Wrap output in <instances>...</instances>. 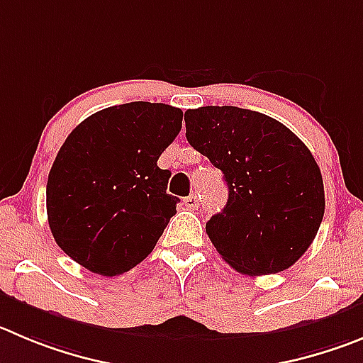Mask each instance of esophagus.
<instances>
[{
	"instance_id": "obj_1",
	"label": "esophagus",
	"mask_w": 363,
	"mask_h": 363,
	"mask_svg": "<svg viewBox=\"0 0 363 363\" xmlns=\"http://www.w3.org/2000/svg\"><path fill=\"white\" fill-rule=\"evenodd\" d=\"M184 204H186V208H189V209H197L199 206H201V201H199L197 195L193 193V195H189V197L184 199Z\"/></svg>"
}]
</instances>
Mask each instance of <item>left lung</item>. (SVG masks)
Returning a JSON list of instances; mask_svg holds the SVG:
<instances>
[{
	"mask_svg": "<svg viewBox=\"0 0 363 363\" xmlns=\"http://www.w3.org/2000/svg\"><path fill=\"white\" fill-rule=\"evenodd\" d=\"M186 138L222 170L225 208L206 223L236 272L267 276L306 252L324 216V184L306 145L274 118L233 105L184 114Z\"/></svg>",
	"mask_w": 363,
	"mask_h": 363,
	"instance_id": "obj_1",
	"label": "left lung"
}]
</instances>
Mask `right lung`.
<instances>
[{"label":"right lung","mask_w":363,"mask_h":363,"mask_svg":"<svg viewBox=\"0 0 363 363\" xmlns=\"http://www.w3.org/2000/svg\"><path fill=\"white\" fill-rule=\"evenodd\" d=\"M182 111L130 101L98 111L60 147L46 184L57 245L87 270L118 276L154 250L179 199L157 159L177 138Z\"/></svg>","instance_id":"1"}]
</instances>
